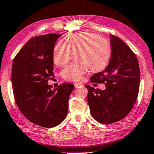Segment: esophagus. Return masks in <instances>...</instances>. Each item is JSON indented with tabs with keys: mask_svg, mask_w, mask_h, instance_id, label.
Returning <instances> with one entry per match:
<instances>
[{
	"mask_svg": "<svg viewBox=\"0 0 154 154\" xmlns=\"http://www.w3.org/2000/svg\"><path fill=\"white\" fill-rule=\"evenodd\" d=\"M74 85H75V88H78L79 87H81V86H82L81 83H75L74 84Z\"/></svg>",
	"mask_w": 154,
	"mask_h": 154,
	"instance_id": "1",
	"label": "esophagus"
}]
</instances>
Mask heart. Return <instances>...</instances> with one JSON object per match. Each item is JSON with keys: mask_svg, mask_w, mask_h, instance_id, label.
I'll use <instances>...</instances> for the list:
<instances>
[{"mask_svg": "<svg viewBox=\"0 0 154 154\" xmlns=\"http://www.w3.org/2000/svg\"><path fill=\"white\" fill-rule=\"evenodd\" d=\"M64 42H58L53 49V58L58 66H63L72 58L77 59L63 69L65 80L77 82L82 79L89 68L95 71L101 69L109 60L110 48L108 42L97 34L79 32L71 34Z\"/></svg>", "mask_w": 154, "mask_h": 154, "instance_id": "1", "label": "heart"}]
</instances>
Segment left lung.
<instances>
[{
    "label": "left lung",
    "mask_w": 154,
    "mask_h": 154,
    "mask_svg": "<svg viewBox=\"0 0 154 154\" xmlns=\"http://www.w3.org/2000/svg\"><path fill=\"white\" fill-rule=\"evenodd\" d=\"M110 45L112 52L108 65L90 78L92 83L105 84L106 89L85 86L91 116L106 125L128 116L136 102L140 82L138 60L130 47L114 35H110Z\"/></svg>",
    "instance_id": "1"
}]
</instances>
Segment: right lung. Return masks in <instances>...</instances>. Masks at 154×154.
I'll return each instance as SVG.
<instances>
[{
    "mask_svg": "<svg viewBox=\"0 0 154 154\" xmlns=\"http://www.w3.org/2000/svg\"><path fill=\"white\" fill-rule=\"evenodd\" d=\"M60 34H48L31 38L15 57L12 85L15 100L22 115L32 123L51 128L67 116L72 84L56 89L48 85L54 75L53 53Z\"/></svg>",
    "mask_w": 154,
    "mask_h": 154,
    "instance_id": "right-lung-1",
    "label": "right lung"
}]
</instances>
